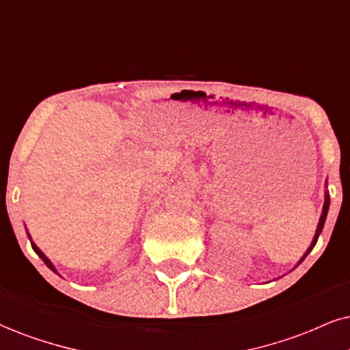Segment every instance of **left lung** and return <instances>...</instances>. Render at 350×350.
I'll return each mask as SVG.
<instances>
[{
	"instance_id": "obj_1",
	"label": "left lung",
	"mask_w": 350,
	"mask_h": 350,
	"mask_svg": "<svg viewBox=\"0 0 350 350\" xmlns=\"http://www.w3.org/2000/svg\"><path fill=\"white\" fill-rule=\"evenodd\" d=\"M325 187H327V182L325 183ZM327 211H329V193H327V189H325V204H323V211H321V215H320V221H318V226H317V232H314V237H313V240H312V243H310V247L307 248V252L304 253V256L300 258L299 261H297V265L294 266V269L297 266L300 265L301 261L305 260V258H307V254L312 252L313 250V247L314 245H317V241H318V237H320V234H321V230H323V227H325V222H326V215H327Z\"/></svg>"
}]
</instances>
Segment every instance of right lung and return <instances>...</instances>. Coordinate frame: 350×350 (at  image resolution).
Returning <instances> with one entry per match:
<instances>
[{"label":"right lung","mask_w":350,"mask_h":350,"mask_svg":"<svg viewBox=\"0 0 350 350\" xmlns=\"http://www.w3.org/2000/svg\"><path fill=\"white\" fill-rule=\"evenodd\" d=\"M25 230H27V228H25ZM27 237H29V240H30V245H32L33 252H36V253L38 254V256H40V258H42V261H43V262H45V265H46V266H49V267H50V269H51V271H53V273H56V274H58V271H56V267H55V265H53V262H51V261L49 260V258H46V256H45V253H43V252H42V250H40V248H38L36 243H33V241H32V237H30V234H29V232H27Z\"/></svg>","instance_id":"right-lung-1"}]
</instances>
